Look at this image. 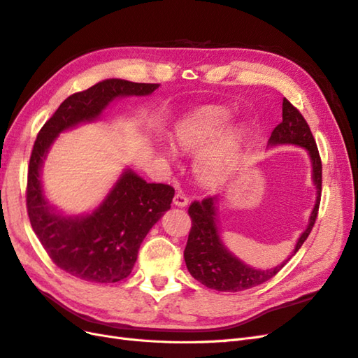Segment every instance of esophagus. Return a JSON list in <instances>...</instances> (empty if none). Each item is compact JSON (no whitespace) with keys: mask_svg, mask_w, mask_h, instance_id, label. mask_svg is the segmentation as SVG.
<instances>
[{"mask_svg":"<svg viewBox=\"0 0 358 358\" xmlns=\"http://www.w3.org/2000/svg\"><path fill=\"white\" fill-rule=\"evenodd\" d=\"M173 204L178 206V208H185L188 204V197L182 191H178L175 194V199H173Z\"/></svg>","mask_w":358,"mask_h":358,"instance_id":"1","label":"esophagus"}]
</instances>
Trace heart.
Here are the masks:
<instances>
[{
	"label": "heart",
	"instance_id": "1",
	"mask_svg": "<svg viewBox=\"0 0 358 358\" xmlns=\"http://www.w3.org/2000/svg\"><path fill=\"white\" fill-rule=\"evenodd\" d=\"M231 113L220 106H204L180 117L173 129L175 148L183 154H196L194 175L206 187H218L229 178L239 161L246 134L239 127H230ZM162 155L175 157L171 148Z\"/></svg>",
	"mask_w": 358,
	"mask_h": 358
}]
</instances>
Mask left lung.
<instances>
[{
	"mask_svg": "<svg viewBox=\"0 0 358 358\" xmlns=\"http://www.w3.org/2000/svg\"><path fill=\"white\" fill-rule=\"evenodd\" d=\"M278 145H296L308 150V155L312 162V180L317 188L315 206L310 212L309 224L306 230L301 233L299 241L292 249L291 255L273 268H255L245 264L242 259L231 254L221 239L218 220L220 199L208 197L203 201L191 203L188 213L191 216L192 227L188 236V242L183 251V258L188 267V272L194 279L216 291H242L264 284L266 280L272 279L280 268H282L292 255L305 243L308 236L315 224L320 200H321V183H322V167L318 148L313 138L310 128L305 117L292 106L287 99L282 101V122H280L268 138L267 146Z\"/></svg>",
	"mask_w": 358,
	"mask_h": 358,
	"instance_id": "obj_1",
	"label": "left lung"
}]
</instances>
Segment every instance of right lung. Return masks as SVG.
<instances>
[{
  "mask_svg": "<svg viewBox=\"0 0 358 358\" xmlns=\"http://www.w3.org/2000/svg\"><path fill=\"white\" fill-rule=\"evenodd\" d=\"M158 86L122 79L99 82L64 100L36 138L28 166L29 222L52 262L71 276L100 284L125 279L146 234L170 209L175 189L164 183H148L125 169L91 213L64 215L49 204L43 192V162L61 133L96 121L119 96L149 95Z\"/></svg>",
  "mask_w": 358,
  "mask_h": 358,
  "instance_id": "right-lung-1",
  "label": "right lung"
}]
</instances>
